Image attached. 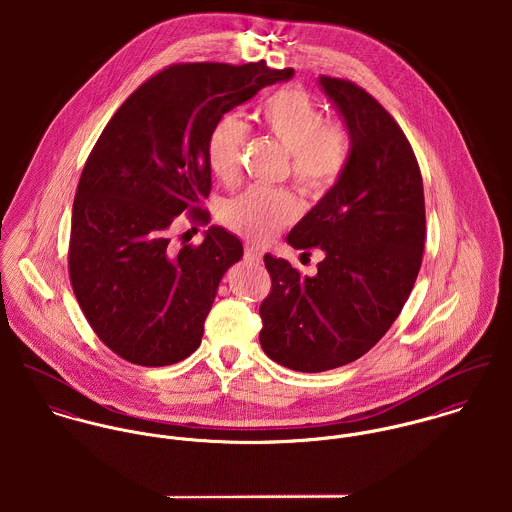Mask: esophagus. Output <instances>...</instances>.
Returning a JSON list of instances; mask_svg holds the SVG:
<instances>
[{"label":"esophagus","mask_w":512,"mask_h":512,"mask_svg":"<svg viewBox=\"0 0 512 512\" xmlns=\"http://www.w3.org/2000/svg\"><path fill=\"white\" fill-rule=\"evenodd\" d=\"M244 260L260 264L262 262V250L258 246H254V244H246L244 246Z\"/></svg>","instance_id":"1"}]
</instances>
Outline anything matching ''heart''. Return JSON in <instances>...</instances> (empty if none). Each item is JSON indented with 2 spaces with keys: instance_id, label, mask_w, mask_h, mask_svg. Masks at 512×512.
<instances>
[{
  "instance_id": "b5f03b06",
  "label": "heart",
  "mask_w": 512,
  "mask_h": 512,
  "mask_svg": "<svg viewBox=\"0 0 512 512\" xmlns=\"http://www.w3.org/2000/svg\"><path fill=\"white\" fill-rule=\"evenodd\" d=\"M256 118L290 151V175L309 197H325L349 169L353 140L341 122H327L323 110L299 88H282L270 94L256 110ZM246 124L236 114H224L207 138V159L220 181L238 175L240 149ZM301 205L288 189L248 187L220 209V219L232 232L268 240L297 219Z\"/></svg>"
}]
</instances>
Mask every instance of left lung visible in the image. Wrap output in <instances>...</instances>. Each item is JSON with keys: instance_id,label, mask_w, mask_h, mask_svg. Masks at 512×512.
<instances>
[{"instance_id": "1", "label": "left lung", "mask_w": 512, "mask_h": 512, "mask_svg": "<svg viewBox=\"0 0 512 512\" xmlns=\"http://www.w3.org/2000/svg\"><path fill=\"white\" fill-rule=\"evenodd\" d=\"M319 84L347 122L351 163L288 234L293 248L325 252L317 274L266 254L272 290L260 305L264 353L299 372L349 365L384 337L416 284L426 242L422 173L398 122L351 80Z\"/></svg>"}]
</instances>
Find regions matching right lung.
Masks as SVG:
<instances>
[{
    "label": "right lung",
    "mask_w": 512,
    "mask_h": 512,
    "mask_svg": "<svg viewBox=\"0 0 512 512\" xmlns=\"http://www.w3.org/2000/svg\"><path fill=\"white\" fill-rule=\"evenodd\" d=\"M264 61L179 63L153 74L116 110L92 147L74 195L69 276L96 337L140 366L197 351L220 278L242 242L211 226L201 244L173 246L187 211L211 215L207 138L213 124L258 90L292 78Z\"/></svg>",
    "instance_id": "1"
}]
</instances>
